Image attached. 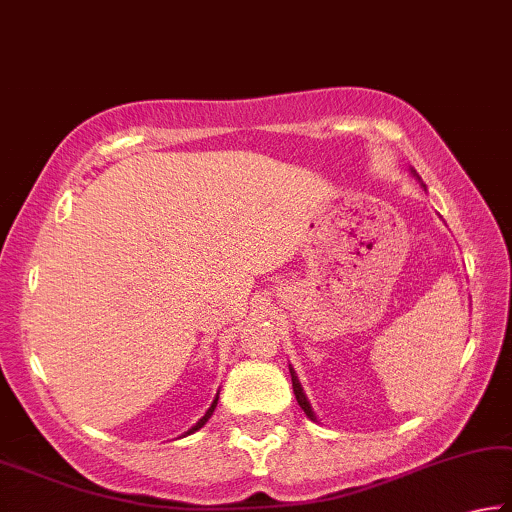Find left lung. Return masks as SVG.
<instances>
[{
  "label": "left lung",
  "mask_w": 512,
  "mask_h": 512,
  "mask_svg": "<svg viewBox=\"0 0 512 512\" xmlns=\"http://www.w3.org/2000/svg\"><path fill=\"white\" fill-rule=\"evenodd\" d=\"M412 174L416 176V180H421L419 178V174H416V171L412 169ZM423 185V183H421ZM426 187V185H423ZM288 371H290V380H293V391H295V398H297V403H300V407L304 410V414L309 416L311 421H318L316 419V414H313V410H311V403H309V398H306V393H304V389H302V384H300V377H297V373H295V368L293 366H288Z\"/></svg>",
  "instance_id": "obj_1"
}]
</instances>
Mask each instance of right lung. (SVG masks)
<instances>
[{
    "label": "right lung",
    "instance_id": "add662e5",
    "mask_svg": "<svg viewBox=\"0 0 512 512\" xmlns=\"http://www.w3.org/2000/svg\"><path fill=\"white\" fill-rule=\"evenodd\" d=\"M217 400H219V393H217V396H215V400H212V405L208 407V412H206V414H203V416H201V419H199V421H196V423H194V426H192L190 430H187V432H185V435H192V432H196V430H199V428H203V426H206V423H208V419H210V416H212V412H215V407H217ZM185 435H183V437H185Z\"/></svg>",
    "mask_w": 512,
    "mask_h": 512
}]
</instances>
